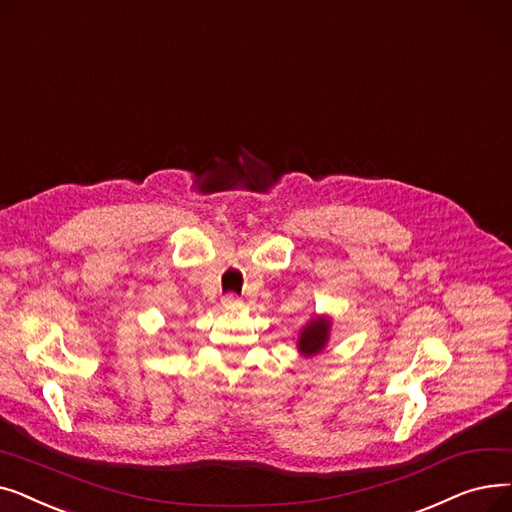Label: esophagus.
<instances>
[{
  "mask_svg": "<svg viewBox=\"0 0 512 512\" xmlns=\"http://www.w3.org/2000/svg\"><path fill=\"white\" fill-rule=\"evenodd\" d=\"M223 306H225L227 310H237V308L243 306V302H241V298H239L237 294H227V296L223 298Z\"/></svg>",
  "mask_w": 512,
  "mask_h": 512,
  "instance_id": "obj_1",
  "label": "esophagus"
}]
</instances>
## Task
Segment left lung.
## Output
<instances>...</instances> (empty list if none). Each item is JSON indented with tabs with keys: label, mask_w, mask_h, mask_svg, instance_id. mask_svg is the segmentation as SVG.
Listing matches in <instances>:
<instances>
[{
	"label": "left lung",
	"mask_w": 512,
	"mask_h": 512,
	"mask_svg": "<svg viewBox=\"0 0 512 512\" xmlns=\"http://www.w3.org/2000/svg\"><path fill=\"white\" fill-rule=\"evenodd\" d=\"M329 321L327 319H314L310 321L302 335H300V342H298V348L302 354L306 356H312L316 352H321L327 344V337H329Z\"/></svg>",
	"instance_id": "obj_1"
}]
</instances>
